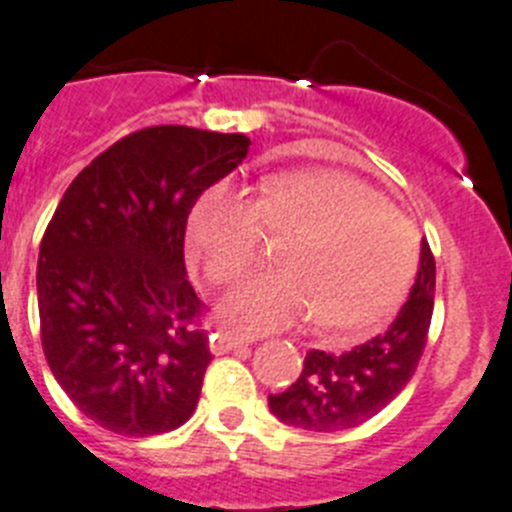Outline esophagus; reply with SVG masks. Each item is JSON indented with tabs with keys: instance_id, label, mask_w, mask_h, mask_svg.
I'll return each mask as SVG.
<instances>
[{
	"instance_id": "obj_1",
	"label": "esophagus",
	"mask_w": 512,
	"mask_h": 512,
	"mask_svg": "<svg viewBox=\"0 0 512 512\" xmlns=\"http://www.w3.org/2000/svg\"><path fill=\"white\" fill-rule=\"evenodd\" d=\"M245 343H250V336H245V333L232 331V328H219V331L212 336L209 348H212V353H217L219 356V353H227L237 346H245Z\"/></svg>"
}]
</instances>
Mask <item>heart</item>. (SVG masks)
Returning a JSON list of instances; mask_svg holds the SVG:
<instances>
[{
	"instance_id": "heart-1",
	"label": "heart",
	"mask_w": 512,
	"mask_h": 512,
	"mask_svg": "<svg viewBox=\"0 0 512 512\" xmlns=\"http://www.w3.org/2000/svg\"><path fill=\"white\" fill-rule=\"evenodd\" d=\"M270 237H290L280 267L227 295L222 313L252 333L315 315L328 331L379 323L407 298L419 267L417 224L366 181L298 171L265 181L252 197L234 184L207 189L189 219V247L214 285L240 280Z\"/></svg>"
}]
</instances>
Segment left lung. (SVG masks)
<instances>
[{
	"mask_svg": "<svg viewBox=\"0 0 512 512\" xmlns=\"http://www.w3.org/2000/svg\"><path fill=\"white\" fill-rule=\"evenodd\" d=\"M434 280V255L422 242L417 283L391 326L346 353L310 348L293 386L267 396L270 412L310 432H341L376 417L417 371L432 323Z\"/></svg>",
	"mask_w": 512,
	"mask_h": 512,
	"instance_id": "obj_1",
	"label": "left lung"
}]
</instances>
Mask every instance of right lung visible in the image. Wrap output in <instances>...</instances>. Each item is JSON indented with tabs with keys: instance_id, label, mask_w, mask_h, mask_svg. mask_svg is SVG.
<instances>
[{
	"instance_id": "right-lung-1",
	"label": "right lung",
	"mask_w": 512,
	"mask_h": 512,
	"mask_svg": "<svg viewBox=\"0 0 512 512\" xmlns=\"http://www.w3.org/2000/svg\"><path fill=\"white\" fill-rule=\"evenodd\" d=\"M247 148L242 133L148 126L105 148L62 194L37 260L42 351L103 429L164 434L197 409L212 351L207 305L186 280V219Z\"/></svg>"
}]
</instances>
